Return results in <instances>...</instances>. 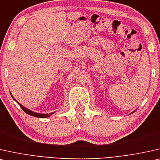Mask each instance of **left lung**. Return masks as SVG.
Here are the masks:
<instances>
[{
    "instance_id": "left-lung-1",
    "label": "left lung",
    "mask_w": 160,
    "mask_h": 160,
    "mask_svg": "<svg viewBox=\"0 0 160 160\" xmlns=\"http://www.w3.org/2000/svg\"><path fill=\"white\" fill-rule=\"evenodd\" d=\"M133 112H132V113H133Z\"/></svg>"
}]
</instances>
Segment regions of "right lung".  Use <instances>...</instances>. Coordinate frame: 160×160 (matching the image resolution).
Masks as SVG:
<instances>
[{"mask_svg":"<svg viewBox=\"0 0 160 160\" xmlns=\"http://www.w3.org/2000/svg\"><path fill=\"white\" fill-rule=\"evenodd\" d=\"M12 97H13V96H12ZM13 99H14V98H13ZM14 100H15V99H14ZM15 101H16V100H15ZM16 102H17V101H16ZM17 103H18V102H17ZM19 103V105L20 106V107H21L22 110H23V111H24V112H25V113L30 114V115H31V116L35 117V118H48V117H50L51 115H52V114L54 113V112H52V113H50V114H40V113H37V112H32V111H31V110L28 109V108L24 107V106H22V105L21 104V103Z\"/></svg>","mask_w":160,"mask_h":160,"instance_id":"obj_1","label":"right lung"}]
</instances>
